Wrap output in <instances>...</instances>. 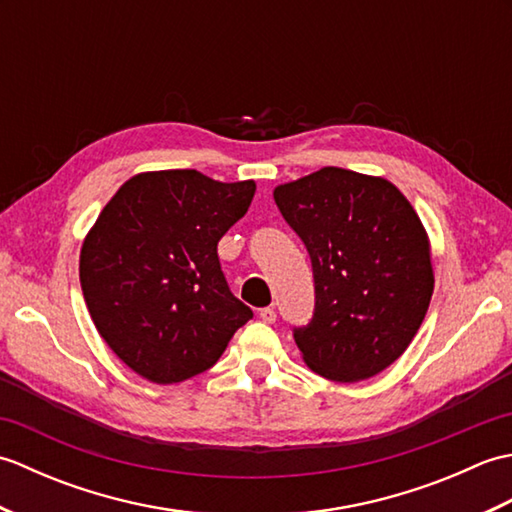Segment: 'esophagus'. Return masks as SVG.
<instances>
[{
    "label": "esophagus",
    "instance_id": "obj_1",
    "mask_svg": "<svg viewBox=\"0 0 512 512\" xmlns=\"http://www.w3.org/2000/svg\"><path fill=\"white\" fill-rule=\"evenodd\" d=\"M259 317H262L264 323H275L277 312H275V308H264V310H259Z\"/></svg>",
    "mask_w": 512,
    "mask_h": 512
}]
</instances>
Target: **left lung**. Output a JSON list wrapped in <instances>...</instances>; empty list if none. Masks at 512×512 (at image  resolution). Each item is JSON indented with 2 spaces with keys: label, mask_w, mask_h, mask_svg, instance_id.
I'll return each instance as SVG.
<instances>
[{
  "label": "left lung",
  "mask_w": 512,
  "mask_h": 512,
  "mask_svg": "<svg viewBox=\"0 0 512 512\" xmlns=\"http://www.w3.org/2000/svg\"><path fill=\"white\" fill-rule=\"evenodd\" d=\"M273 195L312 259L314 317L295 330L303 361L334 383L383 372L413 341L433 295L418 213L396 184L339 167Z\"/></svg>",
  "instance_id": "left-lung-1"
}]
</instances>
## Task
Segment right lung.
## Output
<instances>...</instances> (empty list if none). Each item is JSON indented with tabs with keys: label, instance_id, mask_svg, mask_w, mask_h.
Segmentation results:
<instances>
[{
	"label": "right lung",
	"instance_id": "right-lung-1",
	"mask_svg": "<svg viewBox=\"0 0 512 512\" xmlns=\"http://www.w3.org/2000/svg\"><path fill=\"white\" fill-rule=\"evenodd\" d=\"M255 189L195 169L145 171L96 217L81 246L83 297L103 341L138 376L171 385L202 374L253 319L228 290L217 242Z\"/></svg>",
	"mask_w": 512,
	"mask_h": 512
}]
</instances>
